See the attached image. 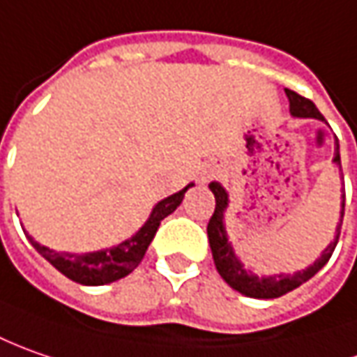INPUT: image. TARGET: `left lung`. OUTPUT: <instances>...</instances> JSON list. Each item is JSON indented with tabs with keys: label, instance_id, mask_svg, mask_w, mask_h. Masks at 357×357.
Instances as JSON below:
<instances>
[{
	"label": "left lung",
	"instance_id": "obj_1",
	"mask_svg": "<svg viewBox=\"0 0 357 357\" xmlns=\"http://www.w3.org/2000/svg\"><path fill=\"white\" fill-rule=\"evenodd\" d=\"M284 93L289 96L290 114L292 116L324 120V116L320 114V110L316 108L312 100H308V98H304L294 91H289V89ZM334 164L342 167L338 138H336V148H334ZM209 190L213 191V195H215V211H213V215L207 223V237H209V247H211V252H213V263H215L217 273L221 275V278L227 282L231 289H235L241 294L249 296V298H278V296L287 294L290 290L298 289L301 284L310 280L330 261L332 252L338 245L342 219H344V205H346V191L344 190H342V211H340V223L336 227V235H334V241L322 251V255L310 266L296 271L294 275L280 273V275H273V277H257V275H252L251 271H245V266L241 264L227 239V231H225V223H223V213H225L229 205L227 191L223 190V185L217 183V181L209 183Z\"/></svg>",
	"mask_w": 357,
	"mask_h": 357
}]
</instances>
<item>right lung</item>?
Segmentation results:
<instances>
[{"mask_svg": "<svg viewBox=\"0 0 357 357\" xmlns=\"http://www.w3.org/2000/svg\"><path fill=\"white\" fill-rule=\"evenodd\" d=\"M191 185L193 183L185 185L183 190L169 195L166 199H162L152 209L148 221L142 225L140 231L136 235H132L130 239L122 241L116 247H112V249L82 252V255H77V252H56L41 245V243H37L31 235H27V237L31 241L33 247L39 251V255H43L45 259L53 264L59 273H63L70 280H75L79 284H86V287L108 284V282H114L118 278H124L126 275H130L142 263V259H144L150 243L154 239L160 223L169 213H174L178 209L183 195H185V191L190 190Z\"/></svg>", "mask_w": 357, "mask_h": 357, "instance_id": "right-lung-1", "label": "right lung"}]
</instances>
